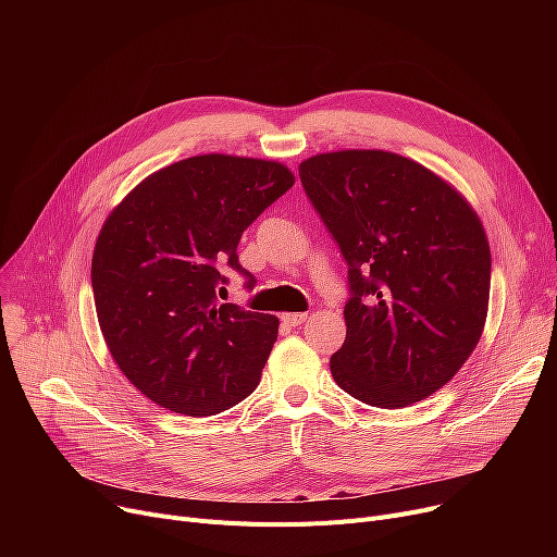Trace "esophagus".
Returning <instances> with one entry per match:
<instances>
[{
  "label": "esophagus",
  "mask_w": 557,
  "mask_h": 557,
  "mask_svg": "<svg viewBox=\"0 0 557 557\" xmlns=\"http://www.w3.org/2000/svg\"><path fill=\"white\" fill-rule=\"evenodd\" d=\"M282 320L286 325H290V327H298V325H302L305 320H307V313H302V311H290V313H282Z\"/></svg>",
  "instance_id": "obj_1"
}]
</instances>
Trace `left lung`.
Instances as JSON below:
<instances>
[{
  "label": "left lung",
  "instance_id": "left-lung-1",
  "mask_svg": "<svg viewBox=\"0 0 557 557\" xmlns=\"http://www.w3.org/2000/svg\"><path fill=\"white\" fill-rule=\"evenodd\" d=\"M300 181L349 267L334 382L379 408L441 391L487 318L492 257L472 205L420 162L379 149L307 158Z\"/></svg>",
  "mask_w": 557,
  "mask_h": 557
}]
</instances>
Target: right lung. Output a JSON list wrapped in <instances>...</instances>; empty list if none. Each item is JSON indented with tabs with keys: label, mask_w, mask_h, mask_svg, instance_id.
Listing matches in <instances>:
<instances>
[{
	"label": "right lung",
	"mask_w": 557,
	"mask_h": 557,
	"mask_svg": "<svg viewBox=\"0 0 557 557\" xmlns=\"http://www.w3.org/2000/svg\"><path fill=\"white\" fill-rule=\"evenodd\" d=\"M294 183L282 162L194 156L144 178L106 219L92 255L99 327L128 382L166 411L214 416L257 388L280 320L219 302V267L250 277L242 234Z\"/></svg>",
	"instance_id": "add662e5"
}]
</instances>
